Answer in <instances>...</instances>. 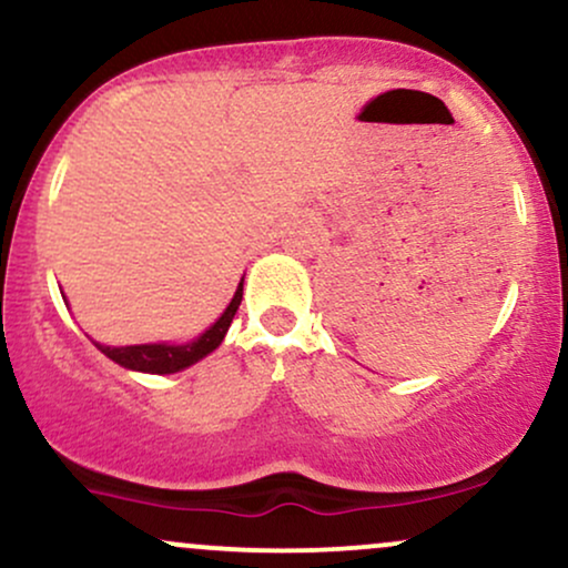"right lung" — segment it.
<instances>
[{
    "mask_svg": "<svg viewBox=\"0 0 568 568\" xmlns=\"http://www.w3.org/2000/svg\"><path fill=\"white\" fill-rule=\"evenodd\" d=\"M241 302H243V283L237 285L235 296H232V302H230L227 310H224L222 317H219L216 323L211 325L201 338L190 341V344H182V346H169V344L102 346V344H94V346H98V349L105 354V357L119 362L121 367H129V371L161 373V375L184 371V367L195 365L197 359H203L206 354H211L219 344H222L224 333H227V327L232 323V317H235V312H237V306H241Z\"/></svg>",
    "mask_w": 568,
    "mask_h": 568,
    "instance_id": "1",
    "label": "right lung"
}]
</instances>
